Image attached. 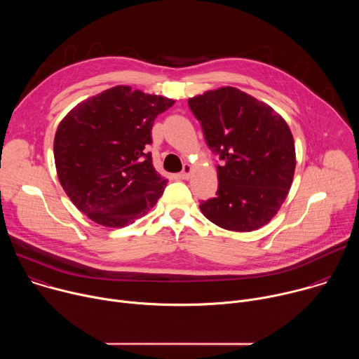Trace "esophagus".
<instances>
[{
  "mask_svg": "<svg viewBox=\"0 0 359 359\" xmlns=\"http://www.w3.org/2000/svg\"><path fill=\"white\" fill-rule=\"evenodd\" d=\"M191 172H193V169H191V166H190V165H187V163H186V165H184V166H183V170H182V172H180V173H179V177H180V179H184V180H186V179H189V177H190V175H191Z\"/></svg>",
  "mask_w": 359,
  "mask_h": 359,
  "instance_id": "34e87169",
  "label": "esophagus"
}]
</instances>
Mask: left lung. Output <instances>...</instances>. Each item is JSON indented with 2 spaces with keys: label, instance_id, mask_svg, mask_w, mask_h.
<instances>
[{
  "label": "left lung",
  "instance_id": "1",
  "mask_svg": "<svg viewBox=\"0 0 359 359\" xmlns=\"http://www.w3.org/2000/svg\"><path fill=\"white\" fill-rule=\"evenodd\" d=\"M189 108L222 161L216 197L200 201L201 213L231 231L263 227L292 183L295 147L287 122L264 102L231 86L190 97Z\"/></svg>",
  "mask_w": 359,
  "mask_h": 359
}]
</instances>
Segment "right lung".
<instances>
[{"mask_svg": "<svg viewBox=\"0 0 359 359\" xmlns=\"http://www.w3.org/2000/svg\"><path fill=\"white\" fill-rule=\"evenodd\" d=\"M173 99L115 86L76 105L60 123L54 156L61 186L92 222L125 227L155 206L168 184L147 144Z\"/></svg>", "mask_w": 359, "mask_h": 359, "instance_id": "right-lung-1", "label": "right lung"}]
</instances>
